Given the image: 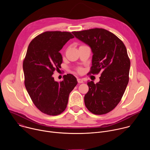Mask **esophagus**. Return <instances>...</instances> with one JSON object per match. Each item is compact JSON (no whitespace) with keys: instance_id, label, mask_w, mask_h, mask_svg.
Here are the masks:
<instances>
[{"instance_id":"34e87169","label":"esophagus","mask_w":150,"mask_h":150,"mask_svg":"<svg viewBox=\"0 0 150 150\" xmlns=\"http://www.w3.org/2000/svg\"><path fill=\"white\" fill-rule=\"evenodd\" d=\"M77 81H78V83H83V80L82 79H81V78H78L77 79Z\"/></svg>"}]
</instances>
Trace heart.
I'll use <instances>...</instances> for the list:
<instances>
[{
  "mask_svg": "<svg viewBox=\"0 0 150 150\" xmlns=\"http://www.w3.org/2000/svg\"><path fill=\"white\" fill-rule=\"evenodd\" d=\"M78 72H81V71H82V69H81V68H79V69H78Z\"/></svg>",
  "mask_w": 150,
  "mask_h": 150,
  "instance_id": "heart-1",
  "label": "heart"
}]
</instances>
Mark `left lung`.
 <instances>
[{
    "instance_id": "obj_1",
    "label": "left lung",
    "mask_w": 150,
    "mask_h": 150,
    "mask_svg": "<svg viewBox=\"0 0 150 150\" xmlns=\"http://www.w3.org/2000/svg\"><path fill=\"white\" fill-rule=\"evenodd\" d=\"M75 37L88 45L93 53L89 74L101 73L100 81L87 82L85 95L87 109L95 115L106 114L119 104L129 82L131 62L123 42L103 28L72 32Z\"/></svg>"
}]
</instances>
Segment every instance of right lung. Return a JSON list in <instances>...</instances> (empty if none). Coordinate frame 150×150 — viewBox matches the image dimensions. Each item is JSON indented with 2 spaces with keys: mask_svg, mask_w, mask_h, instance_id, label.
Returning <instances> with one entry per match:
<instances>
[{
  "mask_svg": "<svg viewBox=\"0 0 150 150\" xmlns=\"http://www.w3.org/2000/svg\"><path fill=\"white\" fill-rule=\"evenodd\" d=\"M73 38L70 32L46 31L28 46L23 62L25 86L34 105L45 114L56 116L65 110L69 94L78 83L72 74L64 75L60 82L52 76L62 63L59 51Z\"/></svg>",
  "mask_w": 150,
  "mask_h": 150,
  "instance_id": "obj_1",
  "label": "right lung"
}]
</instances>
